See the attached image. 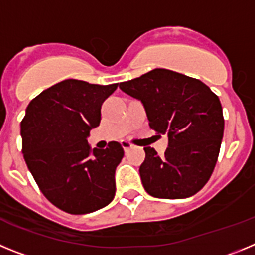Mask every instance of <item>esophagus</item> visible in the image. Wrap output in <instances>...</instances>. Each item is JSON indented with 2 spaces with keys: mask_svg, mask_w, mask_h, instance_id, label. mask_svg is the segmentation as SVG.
I'll list each match as a JSON object with an SVG mask.
<instances>
[{
  "mask_svg": "<svg viewBox=\"0 0 255 255\" xmlns=\"http://www.w3.org/2000/svg\"><path fill=\"white\" fill-rule=\"evenodd\" d=\"M121 147L124 148V150H125V152H129V150L132 148V145L129 143V141L123 140V141H121Z\"/></svg>",
  "mask_w": 255,
  "mask_h": 255,
  "instance_id": "1",
  "label": "esophagus"
}]
</instances>
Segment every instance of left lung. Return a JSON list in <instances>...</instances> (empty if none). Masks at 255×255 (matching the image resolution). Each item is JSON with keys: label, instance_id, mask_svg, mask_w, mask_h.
I'll list each match as a JSON object with an SVG mask.
<instances>
[{"label": "left lung", "instance_id": "obj_1", "mask_svg": "<svg viewBox=\"0 0 255 255\" xmlns=\"http://www.w3.org/2000/svg\"><path fill=\"white\" fill-rule=\"evenodd\" d=\"M120 89L143 103L150 129L168 138L163 157L144 148L139 172L145 191L164 199L198 193L215 170L224 136L218 97L198 79L167 69L120 83Z\"/></svg>", "mask_w": 255, "mask_h": 255}]
</instances>
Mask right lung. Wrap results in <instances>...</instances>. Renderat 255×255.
<instances>
[{
	"label": "right lung",
	"mask_w": 255,
	"mask_h": 255,
	"mask_svg": "<svg viewBox=\"0 0 255 255\" xmlns=\"http://www.w3.org/2000/svg\"><path fill=\"white\" fill-rule=\"evenodd\" d=\"M117 85L66 79L31 100L20 125L22 154L37 185L53 206L71 215L103 208L115 197L123 147L111 141L106 149H91L87 138Z\"/></svg>",
	"instance_id": "1"
}]
</instances>
